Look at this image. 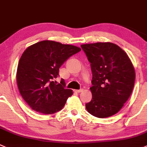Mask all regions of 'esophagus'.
Returning a JSON list of instances; mask_svg holds the SVG:
<instances>
[{
	"instance_id": "esophagus-1",
	"label": "esophagus",
	"mask_w": 147,
	"mask_h": 147,
	"mask_svg": "<svg viewBox=\"0 0 147 147\" xmlns=\"http://www.w3.org/2000/svg\"><path fill=\"white\" fill-rule=\"evenodd\" d=\"M83 90H84V89L81 88V89H79V90H76V92H77V93H81V92H82Z\"/></svg>"
}]
</instances>
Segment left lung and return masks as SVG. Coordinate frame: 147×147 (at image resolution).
Here are the masks:
<instances>
[{
    "label": "left lung",
    "instance_id": "obj_1",
    "mask_svg": "<svg viewBox=\"0 0 147 147\" xmlns=\"http://www.w3.org/2000/svg\"><path fill=\"white\" fill-rule=\"evenodd\" d=\"M90 63L92 100L86 104L90 114L99 118L116 114L129 98L135 71L125 51L111 42L81 45Z\"/></svg>",
    "mask_w": 147,
    "mask_h": 147
}]
</instances>
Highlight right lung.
<instances>
[{
  "label": "right lung",
  "mask_w": 147,
  "mask_h": 147,
  "mask_svg": "<svg viewBox=\"0 0 147 147\" xmlns=\"http://www.w3.org/2000/svg\"><path fill=\"white\" fill-rule=\"evenodd\" d=\"M81 48L45 40L25 49L18 66L17 84L22 98L34 111L53 114L64 106L72 96L71 89L52 81L59 76V68Z\"/></svg>",
  "instance_id": "right-lung-1"
}]
</instances>
